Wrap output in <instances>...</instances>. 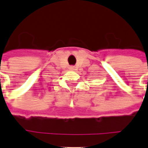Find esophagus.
Wrapping results in <instances>:
<instances>
[{"mask_svg":"<svg viewBox=\"0 0 148 148\" xmlns=\"http://www.w3.org/2000/svg\"><path fill=\"white\" fill-rule=\"evenodd\" d=\"M74 67H71V70H74Z\"/></svg>","mask_w":148,"mask_h":148,"instance_id":"1","label":"esophagus"}]
</instances>
